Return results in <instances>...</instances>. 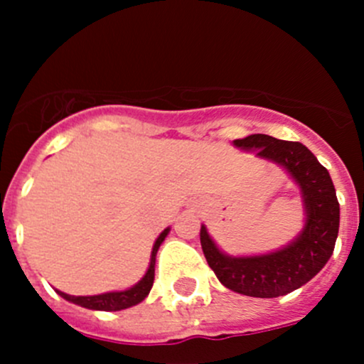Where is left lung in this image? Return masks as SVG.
Instances as JSON below:
<instances>
[{"instance_id": "left-lung-1", "label": "left lung", "mask_w": 364, "mask_h": 364, "mask_svg": "<svg viewBox=\"0 0 364 364\" xmlns=\"http://www.w3.org/2000/svg\"><path fill=\"white\" fill-rule=\"evenodd\" d=\"M234 146L282 165L301 190L304 227L292 243L277 252L252 257L227 255L200 227V245L216 278L234 292L252 297H278L310 282L335 250L340 227V204L328 168L301 142L253 134Z\"/></svg>"}]
</instances>
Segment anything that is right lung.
Segmentation results:
<instances>
[{"label":"right lung","mask_w":364,"mask_h":364,"mask_svg":"<svg viewBox=\"0 0 364 364\" xmlns=\"http://www.w3.org/2000/svg\"><path fill=\"white\" fill-rule=\"evenodd\" d=\"M168 227L156 237L155 245H153L151 252V260H149V267L146 271V274L142 277L141 282L134 285V287L127 289V291L119 292H105V294L98 296H70L65 292L56 291L63 299L70 301V303H75L82 308H90V310H102V311H117L124 310V308H130L139 304L141 301H144V297L149 294L153 287V280H155V262H156V252H159L160 245L164 243V240L168 234Z\"/></svg>","instance_id":"obj_1"}]
</instances>
